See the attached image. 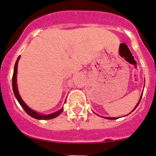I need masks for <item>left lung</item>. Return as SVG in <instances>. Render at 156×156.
Instances as JSON below:
<instances>
[{"label": "left lung", "mask_w": 156, "mask_h": 156, "mask_svg": "<svg viewBox=\"0 0 156 156\" xmlns=\"http://www.w3.org/2000/svg\"><path fill=\"white\" fill-rule=\"evenodd\" d=\"M141 97H142V96H141V99H140V100H139V102H138V104H137V105H136V107H135V108H134V109H133V110H135V109H136V108H137V106H138V105H139V104L140 101H141ZM105 119H118V118H111V117H105Z\"/></svg>", "instance_id": "8db88e82"}]
</instances>
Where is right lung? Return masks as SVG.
<instances>
[{
	"label": "right lung",
	"mask_w": 156,
	"mask_h": 156,
	"mask_svg": "<svg viewBox=\"0 0 156 156\" xmlns=\"http://www.w3.org/2000/svg\"><path fill=\"white\" fill-rule=\"evenodd\" d=\"M19 59H20V56L17 58V60L16 61L15 65V68H14V73H13V76H12V88H13V91L14 94H15V97L17 98V101L18 102L20 103V105L22 106V108H23L24 111H26V113L27 114H29V116L33 117V118L37 119H51L55 118V117L58 116L61 113H62V111H63V108L59 110V111L56 112V113H51V114H48V115H41L40 113H37V112L32 111L31 108H29L25 104L23 101L22 100L21 97L19 95L18 90H17V62H18Z\"/></svg>",
	"instance_id": "add662e5"
}]
</instances>
